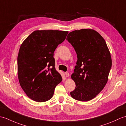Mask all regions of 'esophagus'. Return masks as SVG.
Instances as JSON below:
<instances>
[{"instance_id": "obj_1", "label": "esophagus", "mask_w": 126, "mask_h": 126, "mask_svg": "<svg viewBox=\"0 0 126 126\" xmlns=\"http://www.w3.org/2000/svg\"><path fill=\"white\" fill-rule=\"evenodd\" d=\"M65 76H66V77H69V74L68 72H65Z\"/></svg>"}]
</instances>
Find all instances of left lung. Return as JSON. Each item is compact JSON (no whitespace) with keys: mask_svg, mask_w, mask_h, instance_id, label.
<instances>
[{"mask_svg":"<svg viewBox=\"0 0 126 126\" xmlns=\"http://www.w3.org/2000/svg\"><path fill=\"white\" fill-rule=\"evenodd\" d=\"M66 40L74 48L77 56L71 79L75 89L70 92L76 100L88 101L98 95L108 81L111 68L110 53L103 38L92 29L70 32Z\"/></svg>","mask_w":126,"mask_h":126,"instance_id":"obj_1","label":"left lung"}]
</instances>
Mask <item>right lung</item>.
Here are the masks:
<instances>
[{"label":"right lung","instance_id":"right-lung-1","mask_svg":"<svg viewBox=\"0 0 126 126\" xmlns=\"http://www.w3.org/2000/svg\"><path fill=\"white\" fill-rule=\"evenodd\" d=\"M68 31L36 30L23 42L19 51L18 76L29 98L43 102L52 98L62 78L55 67L53 53Z\"/></svg>","mask_w":126,"mask_h":126}]
</instances>
